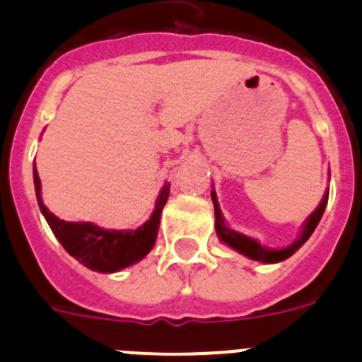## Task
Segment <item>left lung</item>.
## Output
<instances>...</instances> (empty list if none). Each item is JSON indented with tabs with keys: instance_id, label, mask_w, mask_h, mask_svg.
Masks as SVG:
<instances>
[{
	"instance_id": "1",
	"label": "left lung",
	"mask_w": 362,
	"mask_h": 362,
	"mask_svg": "<svg viewBox=\"0 0 362 362\" xmlns=\"http://www.w3.org/2000/svg\"><path fill=\"white\" fill-rule=\"evenodd\" d=\"M327 198H329V192H326V194H324V199L320 202L319 206H317V210L308 217V221H306V224H305V228H303V233H301V236L298 238V242H294L293 245H289L287 249H282V250L264 249V247L259 245L255 240L249 238V236H243V235H240V233H235V231H231V229L226 228L224 221H222L221 210H218L215 192H211V199H214V206H215V229H217V235L222 242H226L229 247H233L235 250L242 252V254L247 255V257L254 259V261H262V262H279V261H284V259L291 257V255H293L294 252L298 250L299 247H301L303 243L310 238V236H312V233L315 231L317 224H319L320 217H322L324 210H326Z\"/></svg>"
}]
</instances>
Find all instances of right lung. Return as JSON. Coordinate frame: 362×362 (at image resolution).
Wrapping results in <instances>:
<instances>
[{
	"instance_id": "add662e5",
	"label": "right lung",
	"mask_w": 362,
	"mask_h": 362,
	"mask_svg": "<svg viewBox=\"0 0 362 362\" xmlns=\"http://www.w3.org/2000/svg\"><path fill=\"white\" fill-rule=\"evenodd\" d=\"M33 177H35V191L40 210L45 215L52 233L68 254L89 269L100 273L119 272L144 259L154 247L159 231L160 211L170 196V184L164 185L160 191L151 221L145 222L136 231H108V229H101L87 222L59 221L42 202L36 166L33 168Z\"/></svg>"
}]
</instances>
